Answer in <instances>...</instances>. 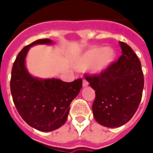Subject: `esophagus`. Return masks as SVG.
<instances>
[{"mask_svg": "<svg viewBox=\"0 0 153 153\" xmlns=\"http://www.w3.org/2000/svg\"><path fill=\"white\" fill-rule=\"evenodd\" d=\"M88 86V82L86 79L83 80V87H87Z\"/></svg>", "mask_w": 153, "mask_h": 153, "instance_id": "esophagus-1", "label": "esophagus"}]
</instances>
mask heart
Returning a JSON list of instances; mask_svg holds the SVG:
<instances>
[{
	"mask_svg": "<svg viewBox=\"0 0 153 153\" xmlns=\"http://www.w3.org/2000/svg\"><path fill=\"white\" fill-rule=\"evenodd\" d=\"M115 59V52L110 47H93L82 55L77 60L79 69H86L92 66L94 72H101L109 68Z\"/></svg>",
	"mask_w": 153,
	"mask_h": 153,
	"instance_id": "heart-1",
	"label": "heart"
}]
</instances>
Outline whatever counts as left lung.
Segmentation results:
<instances>
[{
	"instance_id": "1",
	"label": "left lung",
	"mask_w": 153,
	"mask_h": 153,
	"mask_svg": "<svg viewBox=\"0 0 153 153\" xmlns=\"http://www.w3.org/2000/svg\"><path fill=\"white\" fill-rule=\"evenodd\" d=\"M122 55L118 60L98 74L85 75L96 97L93 116L100 125L115 128L133 117L141 102L144 78L137 55L120 42Z\"/></svg>"
}]
</instances>
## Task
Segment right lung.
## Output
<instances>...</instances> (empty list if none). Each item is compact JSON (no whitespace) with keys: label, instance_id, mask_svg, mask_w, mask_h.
<instances>
[{"label":"right lung","instance_id":"add662e5","mask_svg":"<svg viewBox=\"0 0 153 153\" xmlns=\"http://www.w3.org/2000/svg\"><path fill=\"white\" fill-rule=\"evenodd\" d=\"M38 39L25 47L18 54L11 70L10 91L15 106L28 125L43 132L53 131L65 123L70 105L82 88L83 80L71 83L58 79H42L33 77L25 67L29 48L37 44H51Z\"/></svg>","mask_w":153,"mask_h":153}]
</instances>
